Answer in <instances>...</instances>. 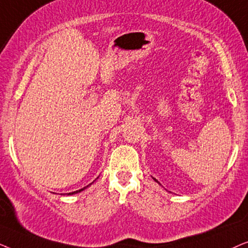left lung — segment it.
Instances as JSON below:
<instances>
[{
	"instance_id": "left-lung-1",
	"label": "left lung",
	"mask_w": 248,
	"mask_h": 248,
	"mask_svg": "<svg viewBox=\"0 0 248 248\" xmlns=\"http://www.w3.org/2000/svg\"><path fill=\"white\" fill-rule=\"evenodd\" d=\"M154 179H155V182H157V183H158V184H160V183H159V182L157 181V179H155V178H154Z\"/></svg>"
}]
</instances>
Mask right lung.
<instances>
[{"label": "right lung", "mask_w": 248, "mask_h": 248, "mask_svg": "<svg viewBox=\"0 0 248 248\" xmlns=\"http://www.w3.org/2000/svg\"><path fill=\"white\" fill-rule=\"evenodd\" d=\"M93 183H91V184H93ZM91 184H89V185H91ZM89 185H87V186H86V187H83V188H81V189H79V191H74V192L67 193V195H73V194H77V193H79V192H81V191H83V189H84V188H87V187H88V186H89Z\"/></svg>", "instance_id": "add662e5"}]
</instances>
